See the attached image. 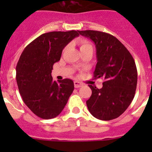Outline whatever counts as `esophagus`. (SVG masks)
Instances as JSON below:
<instances>
[{
  "mask_svg": "<svg viewBox=\"0 0 152 152\" xmlns=\"http://www.w3.org/2000/svg\"><path fill=\"white\" fill-rule=\"evenodd\" d=\"M82 85H83V84L81 83V82H78V81H75L74 82V87H76V88L81 87Z\"/></svg>",
  "mask_w": 152,
  "mask_h": 152,
  "instance_id": "34e87169",
  "label": "esophagus"
}]
</instances>
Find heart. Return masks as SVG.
<instances>
[{
  "label": "heart",
  "mask_w": 152,
  "mask_h": 152,
  "mask_svg": "<svg viewBox=\"0 0 152 152\" xmlns=\"http://www.w3.org/2000/svg\"><path fill=\"white\" fill-rule=\"evenodd\" d=\"M78 45H79V48H80L81 53H84V52L87 51V50H93V47L92 44L90 43L89 41L86 40L85 39H81L78 41ZM67 46L64 48L63 51H65L67 50Z\"/></svg>",
  "instance_id": "heart-1"
}]
</instances>
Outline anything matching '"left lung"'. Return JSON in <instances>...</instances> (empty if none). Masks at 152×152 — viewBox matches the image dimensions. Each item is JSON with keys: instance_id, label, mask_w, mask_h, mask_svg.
I'll return each instance as SVG.
<instances>
[{"instance_id": "left-lung-1", "label": "left lung", "mask_w": 152, "mask_h": 152, "mask_svg": "<svg viewBox=\"0 0 152 152\" xmlns=\"http://www.w3.org/2000/svg\"><path fill=\"white\" fill-rule=\"evenodd\" d=\"M79 33L94 42L97 58L94 78L104 80L101 89L89 85L92 95L86 102L87 108L99 120L117 118L128 108L135 94L137 71L134 59L126 48L110 34L93 30Z\"/></svg>"}]
</instances>
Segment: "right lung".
Masks as SVG:
<instances>
[{"label": "right lung", "mask_w": 152, "mask_h": 152, "mask_svg": "<svg viewBox=\"0 0 152 152\" xmlns=\"http://www.w3.org/2000/svg\"><path fill=\"white\" fill-rule=\"evenodd\" d=\"M79 31H51L34 39L25 48L16 66L18 90L26 105L42 119L56 117L74 90L71 79L53 82V65L63 48L79 36Z\"/></svg>", "instance_id": "1"}]
</instances>
